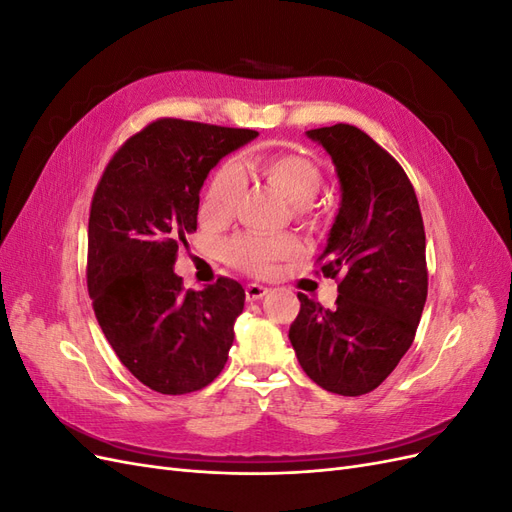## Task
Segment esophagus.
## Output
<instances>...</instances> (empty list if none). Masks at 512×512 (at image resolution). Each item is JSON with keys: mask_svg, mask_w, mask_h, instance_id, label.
Listing matches in <instances>:
<instances>
[{"mask_svg": "<svg viewBox=\"0 0 512 512\" xmlns=\"http://www.w3.org/2000/svg\"><path fill=\"white\" fill-rule=\"evenodd\" d=\"M267 292H269V288H265V286H260V284H247V286H245V299L250 301V303H254V301L265 297Z\"/></svg>", "mask_w": 512, "mask_h": 512, "instance_id": "1", "label": "esophagus"}]
</instances>
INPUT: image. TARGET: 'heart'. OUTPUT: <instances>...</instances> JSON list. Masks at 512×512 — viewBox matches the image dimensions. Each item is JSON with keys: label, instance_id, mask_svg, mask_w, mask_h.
I'll list each match as a JSON object with an SVG mask.
<instances>
[{"label": "heart", "instance_id": "heart-1", "mask_svg": "<svg viewBox=\"0 0 512 512\" xmlns=\"http://www.w3.org/2000/svg\"><path fill=\"white\" fill-rule=\"evenodd\" d=\"M250 168L275 185L299 215H307L309 203L322 188V170L320 166L299 153H275V156H262L250 162ZM245 190V175L237 162H224L215 170L207 198L205 211L215 218H228L239 203ZM301 252V243L297 237L286 235H262V232H243L232 237L224 245V258L232 267L241 271L262 275L275 267V262L288 260Z\"/></svg>", "mask_w": 512, "mask_h": 512}]
</instances>
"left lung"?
<instances>
[{"label":"left lung","instance_id":"obj_1","mask_svg":"<svg viewBox=\"0 0 512 512\" xmlns=\"http://www.w3.org/2000/svg\"><path fill=\"white\" fill-rule=\"evenodd\" d=\"M322 145L339 179V211L320 256L342 277L335 309L299 292L290 344L324 391H374L412 346L427 301L425 228L404 168L348 123L305 132Z\"/></svg>","mask_w":512,"mask_h":512}]
</instances>
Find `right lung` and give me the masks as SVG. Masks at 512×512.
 <instances>
[{"label": "right lung", "instance_id": "add662e5", "mask_svg": "<svg viewBox=\"0 0 512 512\" xmlns=\"http://www.w3.org/2000/svg\"><path fill=\"white\" fill-rule=\"evenodd\" d=\"M256 130L158 119L108 162L89 213L87 288L108 344L151 391L185 395L220 376L245 290L220 277L183 290L173 271L196 230L200 188Z\"/></svg>", "mask_w": 512, "mask_h": 512}]
</instances>
